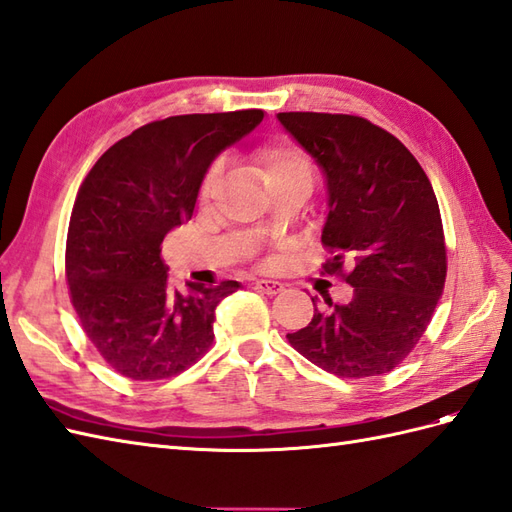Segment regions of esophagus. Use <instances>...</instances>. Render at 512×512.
<instances>
[{
	"instance_id": "34e87169",
	"label": "esophagus",
	"mask_w": 512,
	"mask_h": 512,
	"mask_svg": "<svg viewBox=\"0 0 512 512\" xmlns=\"http://www.w3.org/2000/svg\"><path fill=\"white\" fill-rule=\"evenodd\" d=\"M254 289L265 293V295H278L284 291V284L278 280H256L254 282Z\"/></svg>"
}]
</instances>
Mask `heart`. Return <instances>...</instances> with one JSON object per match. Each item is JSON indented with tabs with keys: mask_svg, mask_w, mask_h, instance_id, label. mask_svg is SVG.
Here are the masks:
<instances>
[{
	"mask_svg": "<svg viewBox=\"0 0 512 512\" xmlns=\"http://www.w3.org/2000/svg\"><path fill=\"white\" fill-rule=\"evenodd\" d=\"M258 160H260V167H263V176H265V182L269 184V189H273V186L284 180L302 176V173H310L308 158L299 152L297 147L286 145V143L267 145L263 152H260ZM210 184H213V176L204 182V189H202L204 195L208 193Z\"/></svg>",
	"mask_w": 512,
	"mask_h": 512,
	"instance_id": "b5f03b06",
	"label": "heart"
}]
</instances>
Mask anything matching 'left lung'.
<instances>
[{
    "mask_svg": "<svg viewBox=\"0 0 512 512\" xmlns=\"http://www.w3.org/2000/svg\"><path fill=\"white\" fill-rule=\"evenodd\" d=\"M291 139L326 176L328 217L321 241L326 271L354 265L347 304L328 293L315 315L286 339L323 371L369 378L395 369L426 332L445 284L439 202L415 156L363 117L278 112Z\"/></svg>",
    "mask_w": 512,
    "mask_h": 512,
    "instance_id": "1",
    "label": "left lung"
}]
</instances>
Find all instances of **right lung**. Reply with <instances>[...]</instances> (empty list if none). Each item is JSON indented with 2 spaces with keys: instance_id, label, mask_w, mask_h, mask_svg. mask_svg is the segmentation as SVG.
Returning <instances> with one entry per match:
<instances>
[{
  "instance_id": "add662e5",
  "label": "right lung",
  "mask_w": 512,
  "mask_h": 512,
  "mask_svg": "<svg viewBox=\"0 0 512 512\" xmlns=\"http://www.w3.org/2000/svg\"><path fill=\"white\" fill-rule=\"evenodd\" d=\"M263 119V110H236L147 123L112 145L82 182L67 234L71 302L121 376L171 378L213 343L215 310L239 282L176 291L160 245L193 217L215 158Z\"/></svg>"
}]
</instances>
